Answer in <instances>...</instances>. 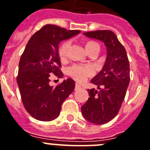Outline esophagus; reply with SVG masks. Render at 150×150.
Instances as JSON below:
<instances>
[{
  "mask_svg": "<svg viewBox=\"0 0 150 150\" xmlns=\"http://www.w3.org/2000/svg\"><path fill=\"white\" fill-rule=\"evenodd\" d=\"M81 88V86H80V85H79L78 83H76V85H75V90H78V89Z\"/></svg>",
  "mask_w": 150,
  "mask_h": 150,
  "instance_id": "esophagus-1",
  "label": "esophagus"
}]
</instances>
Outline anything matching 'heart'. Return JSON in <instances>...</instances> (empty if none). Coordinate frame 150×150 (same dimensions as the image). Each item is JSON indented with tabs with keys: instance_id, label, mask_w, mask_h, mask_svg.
Listing matches in <instances>:
<instances>
[{
	"instance_id": "b5f03b06",
	"label": "heart",
	"mask_w": 150,
	"mask_h": 150,
	"mask_svg": "<svg viewBox=\"0 0 150 150\" xmlns=\"http://www.w3.org/2000/svg\"><path fill=\"white\" fill-rule=\"evenodd\" d=\"M70 47V42L69 40L63 42L59 47V57L61 60H64L67 56L68 50ZM86 51L89 52L93 49H99L100 46L94 41H89L86 44ZM69 74L78 82H83L90 76L93 74V69L90 66H81V65H74L69 68Z\"/></svg>"
}]
</instances>
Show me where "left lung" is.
I'll return each mask as SVG.
<instances>
[{"label":"left lung","instance_id":"obj_1","mask_svg":"<svg viewBox=\"0 0 150 150\" xmlns=\"http://www.w3.org/2000/svg\"><path fill=\"white\" fill-rule=\"evenodd\" d=\"M83 34L104 43L106 58L102 70L91 80L100 90H88L90 97L81 106V112L89 122L104 124L117 116L124 100L130 80L129 63L126 49L112 31L103 30Z\"/></svg>","mask_w":150,"mask_h":150}]
</instances>
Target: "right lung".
<instances>
[{
	"instance_id": "obj_1",
	"label": "right lung",
	"mask_w": 150,
	"mask_h": 150,
	"mask_svg": "<svg viewBox=\"0 0 150 150\" xmlns=\"http://www.w3.org/2000/svg\"><path fill=\"white\" fill-rule=\"evenodd\" d=\"M47 24L32 36L19 62L17 82L26 110L36 120L51 121L59 117L61 105L75 88L68 78L57 86H50V74L60 78L59 44L80 33Z\"/></svg>"
}]
</instances>
